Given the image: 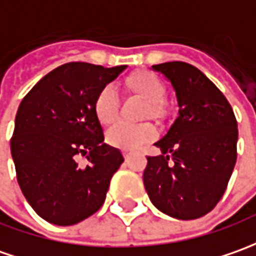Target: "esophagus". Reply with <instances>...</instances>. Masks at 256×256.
Here are the masks:
<instances>
[{"label": "esophagus", "instance_id": "esophagus-1", "mask_svg": "<svg viewBox=\"0 0 256 256\" xmlns=\"http://www.w3.org/2000/svg\"><path fill=\"white\" fill-rule=\"evenodd\" d=\"M123 157H124V160L128 161V157H130V152H128V151H123Z\"/></svg>", "mask_w": 256, "mask_h": 256}]
</instances>
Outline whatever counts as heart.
Listing matches in <instances>:
<instances>
[{"label":"heart","instance_id":"b5f03b06","mask_svg":"<svg viewBox=\"0 0 256 256\" xmlns=\"http://www.w3.org/2000/svg\"><path fill=\"white\" fill-rule=\"evenodd\" d=\"M124 85L128 91L138 98L146 100V114L154 119H164L168 114V108L162 100L165 95V85L160 78L146 70L136 71L124 80ZM119 96L112 85H106L98 92L94 110L98 120L104 124H110L118 118ZM156 137V128L151 123H118L106 133V142L114 147L123 150H136L142 142H147Z\"/></svg>","mask_w":256,"mask_h":256}]
</instances>
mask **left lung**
<instances>
[{
	"instance_id": "left-lung-1",
	"label": "left lung",
	"mask_w": 256,
	"mask_h": 256,
	"mask_svg": "<svg viewBox=\"0 0 256 256\" xmlns=\"http://www.w3.org/2000/svg\"><path fill=\"white\" fill-rule=\"evenodd\" d=\"M171 84L178 118L154 146L142 172L151 203L165 214L194 220L222 199L237 161L238 128L228 100L200 70L182 62L156 64Z\"/></svg>"
}]
</instances>
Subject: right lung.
I'll use <instances>...</instances> for the list:
<instances>
[{
  "label": "right lung",
  "instance_id": "obj_1",
  "mask_svg": "<svg viewBox=\"0 0 256 256\" xmlns=\"http://www.w3.org/2000/svg\"><path fill=\"white\" fill-rule=\"evenodd\" d=\"M126 68L67 62L22 99L11 140L12 160L26 200L48 223L77 224L104 204L124 158L105 142L94 102ZM80 154L87 156L85 167L78 165Z\"/></svg>",
  "mask_w": 256,
  "mask_h": 256
}]
</instances>
